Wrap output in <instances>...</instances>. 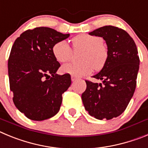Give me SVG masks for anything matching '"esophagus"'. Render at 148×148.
I'll use <instances>...</instances> for the list:
<instances>
[{
	"instance_id": "1",
	"label": "esophagus",
	"mask_w": 148,
	"mask_h": 148,
	"mask_svg": "<svg viewBox=\"0 0 148 148\" xmlns=\"http://www.w3.org/2000/svg\"><path fill=\"white\" fill-rule=\"evenodd\" d=\"M77 80V78H76L75 77H74V76H71V81L72 82H74V81Z\"/></svg>"
}]
</instances>
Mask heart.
Segmentation results:
<instances>
[{"instance_id": "heart-1", "label": "heart", "mask_w": 148, "mask_h": 148, "mask_svg": "<svg viewBox=\"0 0 148 148\" xmlns=\"http://www.w3.org/2000/svg\"><path fill=\"white\" fill-rule=\"evenodd\" d=\"M76 49H83L80 54V62H70L62 65L61 72L74 77H83L92 72L93 69L99 70L106 65L108 50L103 45V40L99 37L82 34L73 39ZM52 53L58 62L69 60L72 50L66 40L58 41L53 46Z\"/></svg>"}]
</instances>
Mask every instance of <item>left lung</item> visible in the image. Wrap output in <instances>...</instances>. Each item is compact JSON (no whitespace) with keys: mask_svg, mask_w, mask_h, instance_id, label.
Returning <instances> with one entry per match:
<instances>
[{"mask_svg":"<svg viewBox=\"0 0 148 148\" xmlns=\"http://www.w3.org/2000/svg\"><path fill=\"white\" fill-rule=\"evenodd\" d=\"M89 34L106 40L108 55L102 70L93 76L102 83L86 80L82 100L90 116L108 120L121 115L134 95L139 68L138 50L133 38L120 28L106 26Z\"/></svg>","mask_w":148,"mask_h":148,"instance_id":"left-lung-1","label":"left lung"}]
</instances>
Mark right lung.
I'll return each instance as SVG.
<instances>
[{
	"label": "right lung",
	"mask_w": 148,
	"mask_h": 148,
	"mask_svg": "<svg viewBox=\"0 0 148 148\" xmlns=\"http://www.w3.org/2000/svg\"><path fill=\"white\" fill-rule=\"evenodd\" d=\"M63 34L48 27L28 29L14 41L8 60L9 87L16 108L27 118L42 121L58 113L71 76L56 74L60 64L52 47Z\"/></svg>",
	"instance_id": "1"
}]
</instances>
